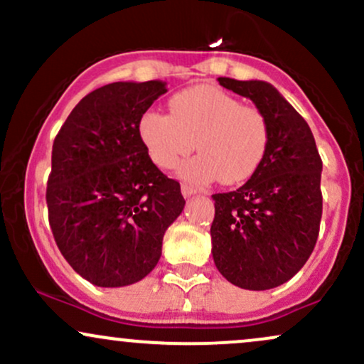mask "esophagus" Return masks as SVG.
<instances>
[{
    "mask_svg": "<svg viewBox=\"0 0 364 364\" xmlns=\"http://www.w3.org/2000/svg\"><path fill=\"white\" fill-rule=\"evenodd\" d=\"M196 188L191 186V185H186V183H183L181 185V193L183 196H191V195H196Z\"/></svg>",
    "mask_w": 364,
    "mask_h": 364,
    "instance_id": "obj_1",
    "label": "esophagus"
}]
</instances>
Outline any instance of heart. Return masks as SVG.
I'll use <instances>...</instances> for the list:
<instances>
[{"mask_svg":"<svg viewBox=\"0 0 364 364\" xmlns=\"http://www.w3.org/2000/svg\"><path fill=\"white\" fill-rule=\"evenodd\" d=\"M169 111H147L139 123L140 139L159 168L173 169L193 144L200 154L179 166V176L188 181L217 178L236 185L262 164L270 129L258 107L243 106L217 87L196 85L173 95Z\"/></svg>","mask_w":364,"mask_h":364,"instance_id":"heart-1","label":"heart"}]
</instances>
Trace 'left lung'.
I'll return each mask as SVG.
<instances>
[{
  "label": "left lung",
  "mask_w": 364,
  "mask_h": 364,
  "mask_svg": "<svg viewBox=\"0 0 364 364\" xmlns=\"http://www.w3.org/2000/svg\"><path fill=\"white\" fill-rule=\"evenodd\" d=\"M217 80L252 99L269 121L270 140L262 164L243 186L212 195V257L217 270L241 289H272L298 274L315 248L321 159L308 123L274 85Z\"/></svg>",
  "instance_id": "1"
}]
</instances>
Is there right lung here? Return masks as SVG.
<instances>
[{"label":"right lung","instance_id":"right-lung-1","mask_svg":"<svg viewBox=\"0 0 364 364\" xmlns=\"http://www.w3.org/2000/svg\"><path fill=\"white\" fill-rule=\"evenodd\" d=\"M166 82H114L82 99L53 144L49 225L77 274L121 287L152 272L162 237L185 207L176 179L161 173L139 123Z\"/></svg>","mask_w":364,"mask_h":364}]
</instances>
